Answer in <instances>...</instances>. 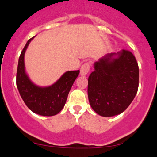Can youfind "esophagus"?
<instances>
[{
    "mask_svg": "<svg viewBox=\"0 0 157 157\" xmlns=\"http://www.w3.org/2000/svg\"><path fill=\"white\" fill-rule=\"evenodd\" d=\"M91 64L90 63H86L84 65H82V66L81 67L80 69V74L81 75H86L89 73L90 70Z\"/></svg>",
    "mask_w": 157,
    "mask_h": 157,
    "instance_id": "34e87169",
    "label": "esophagus"
}]
</instances>
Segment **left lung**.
<instances>
[{"mask_svg":"<svg viewBox=\"0 0 157 157\" xmlns=\"http://www.w3.org/2000/svg\"><path fill=\"white\" fill-rule=\"evenodd\" d=\"M88 78V98L91 107L102 117L121 113L138 92L139 67L130 51L122 49L107 54L94 65Z\"/></svg>","mask_w":157,"mask_h":157,"instance_id":"8db88e82","label":"left lung"}]
</instances>
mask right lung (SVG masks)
<instances>
[{"instance_id":"1","label":"right lung","mask_w":157,"mask_h":157,"mask_svg":"<svg viewBox=\"0 0 157 157\" xmlns=\"http://www.w3.org/2000/svg\"><path fill=\"white\" fill-rule=\"evenodd\" d=\"M33 38L28 40L19 56L17 86L21 98L30 111L40 116L52 117L62 111L71 86L80 71H67L55 84L46 87H40L34 84L25 73L24 62L25 51Z\"/></svg>"}]
</instances>
